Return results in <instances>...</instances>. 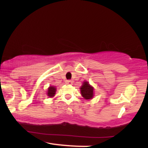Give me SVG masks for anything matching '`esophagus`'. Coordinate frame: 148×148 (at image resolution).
Segmentation results:
<instances>
[{
  "label": "esophagus",
  "mask_w": 148,
  "mask_h": 148,
  "mask_svg": "<svg viewBox=\"0 0 148 148\" xmlns=\"http://www.w3.org/2000/svg\"><path fill=\"white\" fill-rule=\"evenodd\" d=\"M66 83H67V84H69V85H71L72 84V81H71V80H67V81H66Z\"/></svg>",
  "instance_id": "esophagus-1"
}]
</instances>
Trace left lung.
Returning <instances> with one entry per match:
<instances>
[{"label":"left lung","mask_w":148,"mask_h":148,"mask_svg":"<svg viewBox=\"0 0 148 148\" xmlns=\"http://www.w3.org/2000/svg\"><path fill=\"white\" fill-rule=\"evenodd\" d=\"M81 93L83 97L86 99H92L94 96V88L88 84V81H85L81 86Z\"/></svg>","instance_id":"8db88e82"}]
</instances>
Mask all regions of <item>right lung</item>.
<instances>
[{"mask_svg": "<svg viewBox=\"0 0 148 148\" xmlns=\"http://www.w3.org/2000/svg\"><path fill=\"white\" fill-rule=\"evenodd\" d=\"M56 92V88L54 86H50L48 88V91H47V95L49 97H53L55 96Z\"/></svg>", "mask_w": 148, "mask_h": 148, "instance_id": "1", "label": "right lung"}]
</instances>
